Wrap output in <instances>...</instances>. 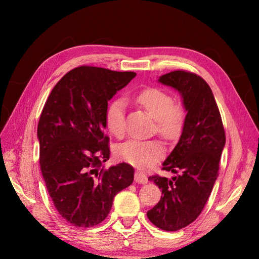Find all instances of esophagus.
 <instances>
[{
	"label": "esophagus",
	"instance_id": "esophagus-1",
	"mask_svg": "<svg viewBox=\"0 0 259 259\" xmlns=\"http://www.w3.org/2000/svg\"><path fill=\"white\" fill-rule=\"evenodd\" d=\"M135 182L138 184H146L147 183V177L140 171L135 172Z\"/></svg>",
	"mask_w": 259,
	"mask_h": 259
}]
</instances>
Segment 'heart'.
<instances>
[{"label": "heart", "instance_id": "obj_1", "mask_svg": "<svg viewBox=\"0 0 259 259\" xmlns=\"http://www.w3.org/2000/svg\"><path fill=\"white\" fill-rule=\"evenodd\" d=\"M135 103L154 117V131L166 140L176 139L182 134L185 122L183 108L174 104V98L157 88H144L134 96ZM125 103L116 98L108 104L105 112V123L109 133L116 138L125 133ZM116 156L121 161L138 168H147L164 154V146L160 140L130 139L116 148Z\"/></svg>", "mask_w": 259, "mask_h": 259}]
</instances>
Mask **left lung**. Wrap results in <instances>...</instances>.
Listing matches in <instances>:
<instances>
[{
	"label": "left lung",
	"mask_w": 259,
	"mask_h": 259,
	"mask_svg": "<svg viewBox=\"0 0 259 259\" xmlns=\"http://www.w3.org/2000/svg\"><path fill=\"white\" fill-rule=\"evenodd\" d=\"M159 81L182 94L187 114L181 139L162 166L176 176L148 177L161 188L162 196L147 217L161 230L178 231L202 212L218 177L226 137L212 91L202 77L178 69Z\"/></svg>",
	"instance_id": "8db88e82"
}]
</instances>
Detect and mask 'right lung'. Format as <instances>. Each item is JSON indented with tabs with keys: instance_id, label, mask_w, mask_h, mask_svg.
Segmentation results:
<instances>
[{
	"instance_id": "1",
	"label": "right lung",
	"mask_w": 259,
	"mask_h": 259,
	"mask_svg": "<svg viewBox=\"0 0 259 259\" xmlns=\"http://www.w3.org/2000/svg\"><path fill=\"white\" fill-rule=\"evenodd\" d=\"M135 76L134 72L75 67L60 78L42 109L41 172L57 211L74 226L102 223L114 196L134 182L133 165L102 164L111 153L104 134L108 100Z\"/></svg>"
}]
</instances>
